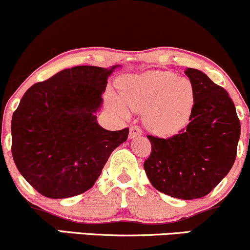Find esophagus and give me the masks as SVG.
<instances>
[{
	"instance_id": "34e87169",
	"label": "esophagus",
	"mask_w": 250,
	"mask_h": 250,
	"mask_svg": "<svg viewBox=\"0 0 250 250\" xmlns=\"http://www.w3.org/2000/svg\"><path fill=\"white\" fill-rule=\"evenodd\" d=\"M142 130H140L138 126H132L130 128V133H128V138H130V139H133V138L142 136Z\"/></svg>"
}]
</instances>
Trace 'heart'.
<instances>
[{"mask_svg":"<svg viewBox=\"0 0 250 250\" xmlns=\"http://www.w3.org/2000/svg\"><path fill=\"white\" fill-rule=\"evenodd\" d=\"M120 97L108 92L107 99L120 116L144 111V124L161 137L177 134L186 127L195 107V89L188 78L171 71H151L128 76L120 83Z\"/></svg>","mask_w":250,"mask_h":250,"instance_id":"1","label":"heart"}]
</instances>
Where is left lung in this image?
<instances>
[{
    "instance_id": "obj_1",
    "label": "left lung",
    "mask_w": 250,
    "mask_h": 250,
    "mask_svg": "<svg viewBox=\"0 0 250 250\" xmlns=\"http://www.w3.org/2000/svg\"><path fill=\"white\" fill-rule=\"evenodd\" d=\"M185 73L195 89L189 124L168 139L147 136L152 152L144 168L155 189L193 200L207 195L230 171L241 125L224 87L200 70L188 67Z\"/></svg>"
}]
</instances>
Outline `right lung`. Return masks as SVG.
Instances as JSON below:
<instances>
[{
  "label": "right lung",
  "instance_id": "add662e5",
  "mask_svg": "<svg viewBox=\"0 0 250 250\" xmlns=\"http://www.w3.org/2000/svg\"><path fill=\"white\" fill-rule=\"evenodd\" d=\"M81 65L34 84L11 119V153L22 177L50 199L90 189L128 128L107 131L97 122L114 69Z\"/></svg>",
  "mask_w": 250,
  "mask_h": 250
}]
</instances>
